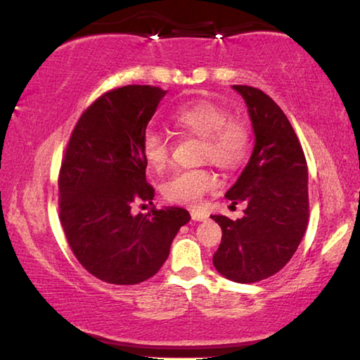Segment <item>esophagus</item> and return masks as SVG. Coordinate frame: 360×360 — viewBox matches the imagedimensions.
<instances>
[{"instance_id":"esophagus-1","label":"esophagus","mask_w":360,"mask_h":360,"mask_svg":"<svg viewBox=\"0 0 360 360\" xmlns=\"http://www.w3.org/2000/svg\"><path fill=\"white\" fill-rule=\"evenodd\" d=\"M191 219H193V221H206V219H208V214L201 213V211H191Z\"/></svg>"}]
</instances>
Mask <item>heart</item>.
I'll use <instances>...</instances> for the list:
<instances>
[{"label":"heart","mask_w":360,"mask_h":360,"mask_svg":"<svg viewBox=\"0 0 360 360\" xmlns=\"http://www.w3.org/2000/svg\"><path fill=\"white\" fill-rule=\"evenodd\" d=\"M170 122L185 134L203 141V159L223 170H236L248 160L250 152V131L239 120H231L229 112L218 103L195 100L176 108ZM142 157L152 170L162 172L170 162L169 139L159 131L149 129L142 137ZM218 185L213 172L206 169L179 170L162 185V193L174 203L196 206Z\"/></svg>","instance_id":"1"}]
</instances>
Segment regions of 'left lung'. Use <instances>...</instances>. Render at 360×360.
Wrapping results in <instances>:
<instances>
[{
  "instance_id": "1",
  "label": "left lung",
  "mask_w": 360,
  "mask_h": 360,
  "mask_svg": "<svg viewBox=\"0 0 360 360\" xmlns=\"http://www.w3.org/2000/svg\"><path fill=\"white\" fill-rule=\"evenodd\" d=\"M244 98L254 131V149L236 184L226 191L244 216L213 214L223 229L213 265L228 280L254 283L283 269L308 224V167L292 124L269 95L233 85Z\"/></svg>"
}]
</instances>
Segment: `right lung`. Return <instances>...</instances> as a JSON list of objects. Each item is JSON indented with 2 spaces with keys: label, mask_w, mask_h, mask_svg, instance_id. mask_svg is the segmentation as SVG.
<instances>
[{
  "label": "right lung",
  "mask_w": 360,
  "mask_h": 360,
  "mask_svg": "<svg viewBox=\"0 0 360 360\" xmlns=\"http://www.w3.org/2000/svg\"><path fill=\"white\" fill-rule=\"evenodd\" d=\"M165 95L149 85L105 93L78 120L62 160L63 233L78 262L106 283L136 285L154 277L190 221L179 206L131 213L136 200H154L142 137Z\"/></svg>",
  "instance_id": "add662e5"
}]
</instances>
